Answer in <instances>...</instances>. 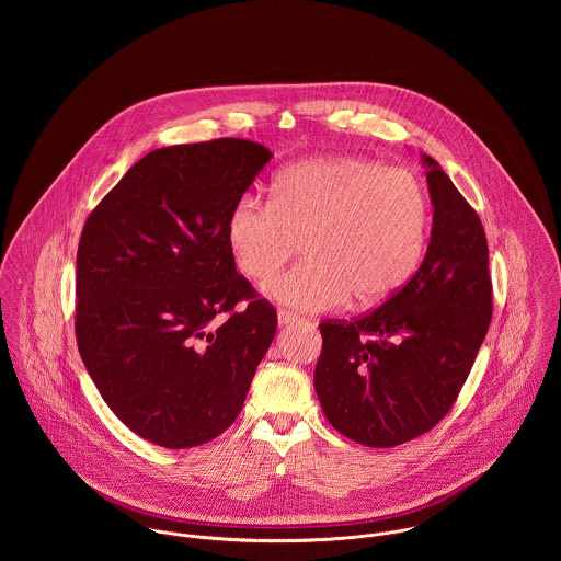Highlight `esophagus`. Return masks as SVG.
<instances>
[{
  "mask_svg": "<svg viewBox=\"0 0 561 561\" xmlns=\"http://www.w3.org/2000/svg\"><path fill=\"white\" fill-rule=\"evenodd\" d=\"M294 321H298V316H296V313L285 311V309H280V311H278V323H280V325H287V323H294Z\"/></svg>",
  "mask_w": 561,
  "mask_h": 561,
  "instance_id": "esophagus-1",
  "label": "esophagus"
}]
</instances>
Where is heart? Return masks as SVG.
Masks as SVG:
<instances>
[{
    "instance_id": "heart-1",
    "label": "heart",
    "mask_w": 561,
    "mask_h": 561,
    "mask_svg": "<svg viewBox=\"0 0 561 561\" xmlns=\"http://www.w3.org/2000/svg\"><path fill=\"white\" fill-rule=\"evenodd\" d=\"M430 231V196L403 168L367 158H316L285 168L272 201L243 194L227 240L250 280L274 276L302 243L307 261L270 280L265 294L296 311H328L350 294L389 298L416 270Z\"/></svg>"
}]
</instances>
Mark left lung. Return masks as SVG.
<instances>
[{
    "label": "left lung",
    "instance_id": "obj_1",
    "mask_svg": "<svg viewBox=\"0 0 561 561\" xmlns=\"http://www.w3.org/2000/svg\"><path fill=\"white\" fill-rule=\"evenodd\" d=\"M423 161L434 205L423 263L378 309L320 323L313 380L323 414L367 447L408 443L451 410L492 320L480 216L438 161Z\"/></svg>",
    "mask_w": 561,
    "mask_h": 561
}]
</instances>
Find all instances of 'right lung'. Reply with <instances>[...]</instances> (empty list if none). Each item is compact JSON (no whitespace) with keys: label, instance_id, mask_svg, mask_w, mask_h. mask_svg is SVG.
<instances>
[{"label":"right lung","instance_id":"right-lung-1","mask_svg":"<svg viewBox=\"0 0 561 561\" xmlns=\"http://www.w3.org/2000/svg\"><path fill=\"white\" fill-rule=\"evenodd\" d=\"M272 153L241 138L151 151L90 211L76 276L81 360L138 436L187 449L240 414L276 309L236 270L227 218Z\"/></svg>","mask_w":561,"mask_h":561}]
</instances>
